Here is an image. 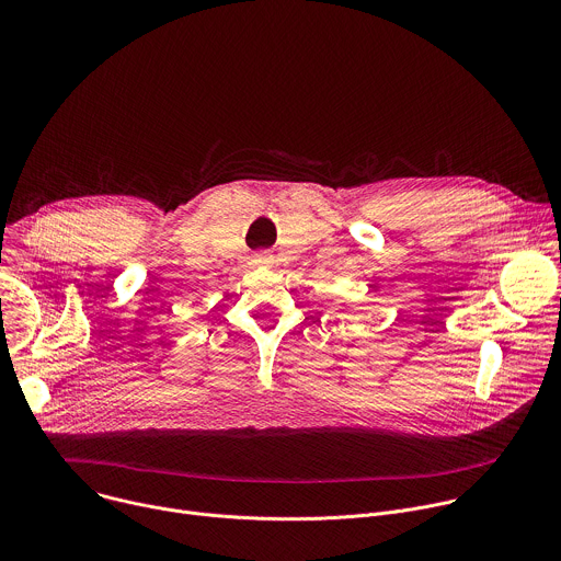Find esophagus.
Returning a JSON list of instances; mask_svg holds the SVG:
<instances>
[{
    "label": "esophagus",
    "mask_w": 561,
    "mask_h": 561,
    "mask_svg": "<svg viewBox=\"0 0 561 561\" xmlns=\"http://www.w3.org/2000/svg\"><path fill=\"white\" fill-rule=\"evenodd\" d=\"M253 264H255V266H271V264H273V255H271V253H257V255L253 257Z\"/></svg>",
    "instance_id": "esophagus-1"
}]
</instances>
